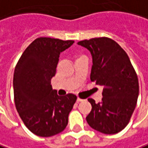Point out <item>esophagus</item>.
I'll return each mask as SVG.
<instances>
[{
  "label": "esophagus",
  "instance_id": "obj_1",
  "mask_svg": "<svg viewBox=\"0 0 148 148\" xmlns=\"http://www.w3.org/2000/svg\"><path fill=\"white\" fill-rule=\"evenodd\" d=\"M83 101V99H81V98H79V97H78L77 98V102H80V101Z\"/></svg>",
  "mask_w": 148,
  "mask_h": 148
}]
</instances>
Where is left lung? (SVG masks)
Returning a JSON list of instances; mask_svg holds the SVG:
<instances>
[{"instance_id": "1", "label": "left lung", "mask_w": 148, "mask_h": 148, "mask_svg": "<svg viewBox=\"0 0 148 148\" xmlns=\"http://www.w3.org/2000/svg\"><path fill=\"white\" fill-rule=\"evenodd\" d=\"M92 57L90 80L103 86L101 102L91 98L88 125L103 134H116L128 125L136 108L139 83L127 53L108 37L92 38L78 42Z\"/></svg>"}]
</instances>
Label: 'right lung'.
<instances>
[{
	"mask_svg": "<svg viewBox=\"0 0 148 148\" xmlns=\"http://www.w3.org/2000/svg\"><path fill=\"white\" fill-rule=\"evenodd\" d=\"M74 40L40 37L25 49L13 74V93L17 111L34 135L49 137L62 132L77 97L58 96L51 79L56 74L59 55Z\"/></svg>",
	"mask_w": 148,
	"mask_h": 148,
	"instance_id": "right-lung-1",
	"label": "right lung"
}]
</instances>
